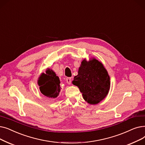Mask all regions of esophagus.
Returning <instances> with one entry per match:
<instances>
[{
    "mask_svg": "<svg viewBox=\"0 0 145 145\" xmlns=\"http://www.w3.org/2000/svg\"><path fill=\"white\" fill-rule=\"evenodd\" d=\"M66 81H67V83L68 84H71V78H70V77L67 78Z\"/></svg>",
    "mask_w": 145,
    "mask_h": 145,
    "instance_id": "esophagus-1",
    "label": "esophagus"
}]
</instances>
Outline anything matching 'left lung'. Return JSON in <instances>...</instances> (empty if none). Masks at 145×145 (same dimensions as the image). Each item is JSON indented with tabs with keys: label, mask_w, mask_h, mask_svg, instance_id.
I'll list each match as a JSON object with an SVG mask.
<instances>
[{
	"label": "left lung",
	"mask_w": 145,
	"mask_h": 145,
	"mask_svg": "<svg viewBox=\"0 0 145 145\" xmlns=\"http://www.w3.org/2000/svg\"><path fill=\"white\" fill-rule=\"evenodd\" d=\"M72 84L77 86L83 99L90 105L98 104L108 93L110 77L101 62L93 58L89 61L84 59L75 76Z\"/></svg>",
	"instance_id": "8db88e82"
}]
</instances>
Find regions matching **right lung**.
<instances>
[{
  "mask_svg": "<svg viewBox=\"0 0 145 145\" xmlns=\"http://www.w3.org/2000/svg\"><path fill=\"white\" fill-rule=\"evenodd\" d=\"M60 83L59 77L49 68L46 70L45 73L41 74L38 80L41 93L47 97L53 99L56 98L59 94Z\"/></svg>",
  "mask_w": 145,
  "mask_h": 145,
  "instance_id": "add662e5",
  "label": "right lung"
}]
</instances>
